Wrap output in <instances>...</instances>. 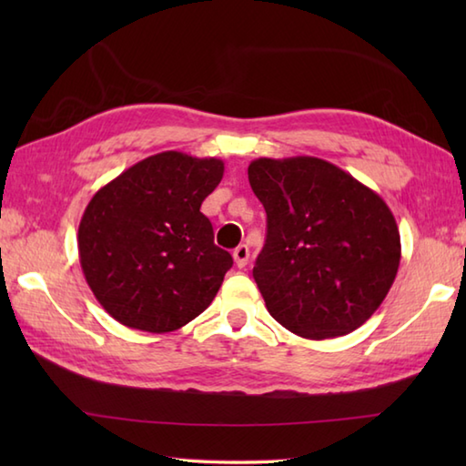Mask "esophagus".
<instances>
[{"label": "esophagus", "instance_id": "obj_1", "mask_svg": "<svg viewBox=\"0 0 466 466\" xmlns=\"http://www.w3.org/2000/svg\"><path fill=\"white\" fill-rule=\"evenodd\" d=\"M232 256H234V262H236V266H238V268H244V266L248 264V258H250V250H248V246H246V244H240L238 248H236V250L232 252Z\"/></svg>", "mask_w": 466, "mask_h": 466}]
</instances>
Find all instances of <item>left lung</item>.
Listing matches in <instances>:
<instances>
[{
    "mask_svg": "<svg viewBox=\"0 0 466 466\" xmlns=\"http://www.w3.org/2000/svg\"><path fill=\"white\" fill-rule=\"evenodd\" d=\"M248 180L266 210L252 276L270 316L309 340L359 329L389 294L400 264L390 208L320 157H258Z\"/></svg>",
    "mask_w": 466,
    "mask_h": 466,
    "instance_id": "1",
    "label": "left lung"
}]
</instances>
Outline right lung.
Listing matches in <instances>:
<instances>
[{
	"mask_svg": "<svg viewBox=\"0 0 466 466\" xmlns=\"http://www.w3.org/2000/svg\"><path fill=\"white\" fill-rule=\"evenodd\" d=\"M224 162L162 152L102 186L77 228L80 264L96 300L127 329L174 332L202 314L232 268L200 206Z\"/></svg>",
	"mask_w": 466,
	"mask_h": 466,
	"instance_id": "obj_1",
	"label": "right lung"
}]
</instances>
